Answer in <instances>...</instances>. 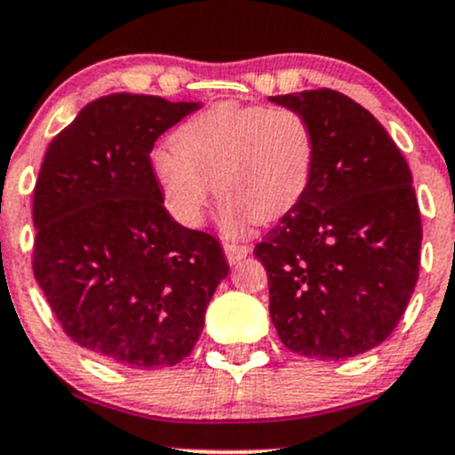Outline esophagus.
Here are the masks:
<instances>
[{
	"instance_id": "obj_1",
	"label": "esophagus",
	"mask_w": 455,
	"mask_h": 455,
	"mask_svg": "<svg viewBox=\"0 0 455 455\" xmlns=\"http://www.w3.org/2000/svg\"><path fill=\"white\" fill-rule=\"evenodd\" d=\"M224 254H227V260L231 265L239 263V260L245 259L250 254V248L248 245H242V243H224Z\"/></svg>"
}]
</instances>
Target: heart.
<instances>
[{
    "instance_id": "obj_1",
    "label": "heart",
    "mask_w": 455,
    "mask_h": 455,
    "mask_svg": "<svg viewBox=\"0 0 455 455\" xmlns=\"http://www.w3.org/2000/svg\"><path fill=\"white\" fill-rule=\"evenodd\" d=\"M151 169L166 212L184 227L203 222L216 186L224 233L239 237L250 220H280L304 198L315 134L293 108L216 104L186 119Z\"/></svg>"
}]
</instances>
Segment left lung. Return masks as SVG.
I'll return each mask as SVG.
<instances>
[{
	"label": "left lung",
	"instance_id": "left-lung-1",
	"mask_svg": "<svg viewBox=\"0 0 455 455\" xmlns=\"http://www.w3.org/2000/svg\"><path fill=\"white\" fill-rule=\"evenodd\" d=\"M315 134L304 198L257 243L282 344L316 359L379 347L419 278L421 216L404 156L362 104L333 90L271 96Z\"/></svg>",
	"mask_w": 455,
	"mask_h": 455
}]
</instances>
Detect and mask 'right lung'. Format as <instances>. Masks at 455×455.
I'll list each match as a JSON object with an SVG mask.
<instances>
[{"mask_svg":"<svg viewBox=\"0 0 455 455\" xmlns=\"http://www.w3.org/2000/svg\"><path fill=\"white\" fill-rule=\"evenodd\" d=\"M201 108L108 93L49 143L34 190V275L64 331L124 368L190 355L228 263L212 235L169 216L149 154Z\"/></svg>","mask_w":455,"mask_h":455,"instance_id":"right-lung-1","label":"right lung"}]
</instances>
